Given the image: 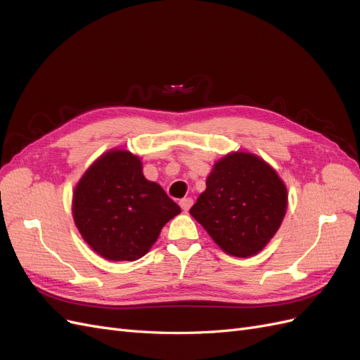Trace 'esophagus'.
Segmentation results:
<instances>
[{"label": "esophagus", "mask_w": 360, "mask_h": 360, "mask_svg": "<svg viewBox=\"0 0 360 360\" xmlns=\"http://www.w3.org/2000/svg\"><path fill=\"white\" fill-rule=\"evenodd\" d=\"M192 204H193L192 198H183V200H180V207H181L184 212H188L191 209Z\"/></svg>", "instance_id": "esophagus-1"}]
</instances>
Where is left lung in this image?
I'll return each instance as SVG.
<instances>
[{
	"label": "left lung",
	"instance_id": "8db88e82",
	"mask_svg": "<svg viewBox=\"0 0 360 360\" xmlns=\"http://www.w3.org/2000/svg\"><path fill=\"white\" fill-rule=\"evenodd\" d=\"M205 186L191 214L226 254H258L287 210V188L276 171L255 155L237 151L214 163Z\"/></svg>",
	"mask_w": 360,
	"mask_h": 360
}]
</instances>
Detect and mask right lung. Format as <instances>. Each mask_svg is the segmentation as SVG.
<instances>
[{
  "label": "right lung",
  "instance_id": "add662e5",
  "mask_svg": "<svg viewBox=\"0 0 360 360\" xmlns=\"http://www.w3.org/2000/svg\"><path fill=\"white\" fill-rule=\"evenodd\" d=\"M180 212L126 150H111L97 159L73 193V219L84 240L111 261L144 257L163 225Z\"/></svg>",
  "mask_w": 360,
  "mask_h": 360
}]
</instances>
